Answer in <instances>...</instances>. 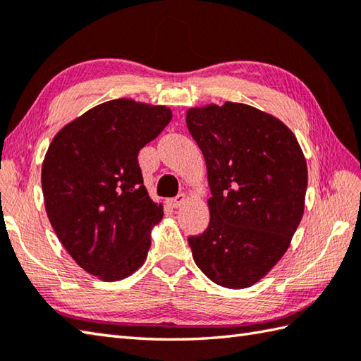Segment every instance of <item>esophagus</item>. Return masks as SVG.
<instances>
[{
	"mask_svg": "<svg viewBox=\"0 0 361 361\" xmlns=\"http://www.w3.org/2000/svg\"><path fill=\"white\" fill-rule=\"evenodd\" d=\"M185 202H186V194H178L175 198H171V200H169V204H171L172 208H178V206H181Z\"/></svg>",
	"mask_w": 361,
	"mask_h": 361,
	"instance_id": "34e87169",
	"label": "esophagus"
}]
</instances>
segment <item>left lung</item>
<instances>
[{
  "label": "left lung",
  "instance_id": "obj_1",
  "mask_svg": "<svg viewBox=\"0 0 361 361\" xmlns=\"http://www.w3.org/2000/svg\"><path fill=\"white\" fill-rule=\"evenodd\" d=\"M186 124L212 195L208 228L188 239L194 260L221 287H250L287 251L302 219V150L279 119L245 104L190 109Z\"/></svg>",
  "mask_w": 361,
  "mask_h": 361
}]
</instances>
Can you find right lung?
Segmentation results:
<instances>
[{"instance_id":"add662e5","label":"right lung","mask_w":361,"mask_h":361,"mask_svg":"<svg viewBox=\"0 0 361 361\" xmlns=\"http://www.w3.org/2000/svg\"><path fill=\"white\" fill-rule=\"evenodd\" d=\"M171 119L166 106L114 99L63 127L46 152V212L65 250L90 274L127 278L147 256L163 206L142 185L137 153Z\"/></svg>"}]
</instances>
